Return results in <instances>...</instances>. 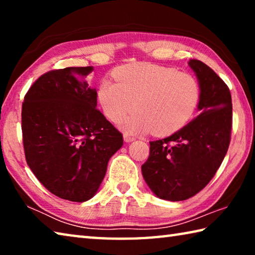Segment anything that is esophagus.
I'll return each mask as SVG.
<instances>
[{
  "label": "esophagus",
  "mask_w": 255,
  "mask_h": 255,
  "mask_svg": "<svg viewBox=\"0 0 255 255\" xmlns=\"http://www.w3.org/2000/svg\"><path fill=\"white\" fill-rule=\"evenodd\" d=\"M135 139H136L135 137L128 135V133H125V135H124V140L126 141V143H130V141H133Z\"/></svg>",
  "instance_id": "esophagus-1"
}]
</instances>
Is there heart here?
I'll use <instances>...</instances> for the list:
<instances>
[{
    "label": "heart",
    "instance_id": "obj_1",
    "mask_svg": "<svg viewBox=\"0 0 255 255\" xmlns=\"http://www.w3.org/2000/svg\"><path fill=\"white\" fill-rule=\"evenodd\" d=\"M114 76L117 82L109 79L100 82L98 100L103 114L114 123L136 108V112L120 123L128 132L171 135L192 118L199 106V83L173 68L133 63L117 68Z\"/></svg>",
    "mask_w": 255,
    "mask_h": 255
}]
</instances>
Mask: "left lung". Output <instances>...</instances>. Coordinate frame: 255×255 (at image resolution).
Instances as JSON below:
<instances>
[{
	"label": "left lung",
	"mask_w": 255,
	"mask_h": 255,
	"mask_svg": "<svg viewBox=\"0 0 255 255\" xmlns=\"http://www.w3.org/2000/svg\"><path fill=\"white\" fill-rule=\"evenodd\" d=\"M189 66L200 86L199 116L173 135L149 141L145 182L159 199L182 201L201 191L221 166L231 141L232 97L221 77L197 59Z\"/></svg>",
	"instance_id": "1"
}]
</instances>
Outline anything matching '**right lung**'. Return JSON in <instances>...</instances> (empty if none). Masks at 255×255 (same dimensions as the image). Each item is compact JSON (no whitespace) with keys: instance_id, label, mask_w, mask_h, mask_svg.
<instances>
[{"instance_id":"obj_1","label":"right lung","mask_w":255,"mask_h":255,"mask_svg":"<svg viewBox=\"0 0 255 255\" xmlns=\"http://www.w3.org/2000/svg\"><path fill=\"white\" fill-rule=\"evenodd\" d=\"M88 67H66L41 75L22 103V138L27 164L53 195L84 202L105 178L123 135L97 109Z\"/></svg>"}]
</instances>
